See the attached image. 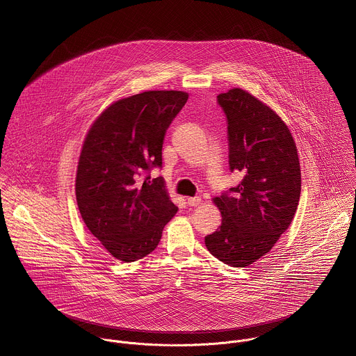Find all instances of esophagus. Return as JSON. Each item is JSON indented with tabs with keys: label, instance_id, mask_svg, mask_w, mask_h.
Returning <instances> with one entry per match:
<instances>
[{
	"label": "esophagus",
	"instance_id": "34e87169",
	"mask_svg": "<svg viewBox=\"0 0 356 356\" xmlns=\"http://www.w3.org/2000/svg\"><path fill=\"white\" fill-rule=\"evenodd\" d=\"M200 197H187V204L190 206V207H196V206H199L200 204Z\"/></svg>",
	"mask_w": 356,
	"mask_h": 356
}]
</instances>
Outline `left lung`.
Instances as JSON below:
<instances>
[{
	"label": "left lung",
	"instance_id": "obj_1",
	"mask_svg": "<svg viewBox=\"0 0 356 356\" xmlns=\"http://www.w3.org/2000/svg\"><path fill=\"white\" fill-rule=\"evenodd\" d=\"M227 123L229 169L244 177L214 202L218 229L209 252L232 267H249L268 253L296 216L301 168L290 130L274 111L240 88L217 96Z\"/></svg>",
	"mask_w": 356,
	"mask_h": 356
}]
</instances>
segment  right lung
Here are the masks:
<instances>
[{
    "label": "right lung",
    "instance_id": "1",
    "mask_svg": "<svg viewBox=\"0 0 356 356\" xmlns=\"http://www.w3.org/2000/svg\"><path fill=\"white\" fill-rule=\"evenodd\" d=\"M180 90H149L111 104L82 146L76 196L90 233L113 257L136 261L153 252L176 214L164 179L165 134L184 107Z\"/></svg>",
    "mask_w": 356,
    "mask_h": 356
}]
</instances>
